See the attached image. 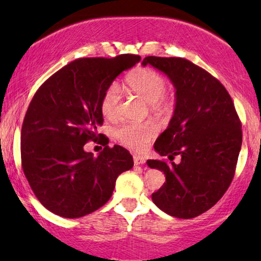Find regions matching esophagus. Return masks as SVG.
Instances as JSON below:
<instances>
[{
	"mask_svg": "<svg viewBox=\"0 0 261 261\" xmlns=\"http://www.w3.org/2000/svg\"><path fill=\"white\" fill-rule=\"evenodd\" d=\"M146 163V159L144 156H140V155H134V164L135 165H144Z\"/></svg>",
	"mask_w": 261,
	"mask_h": 261,
	"instance_id": "obj_1",
	"label": "esophagus"
}]
</instances>
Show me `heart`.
<instances>
[{
  "label": "heart",
  "mask_w": 261,
  "mask_h": 261,
  "mask_svg": "<svg viewBox=\"0 0 261 261\" xmlns=\"http://www.w3.org/2000/svg\"><path fill=\"white\" fill-rule=\"evenodd\" d=\"M127 84L132 91L141 97L152 108L165 112L170 108V102L165 96L167 91L166 78L152 69H139L127 78ZM122 91L117 83L110 84L106 89L101 99V112L107 119L114 120L119 116ZM156 134L153 123H124L119 127L115 135L121 144L127 147L141 151Z\"/></svg>",
  "instance_id": "b5f03b06"
}]
</instances>
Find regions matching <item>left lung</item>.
I'll return each mask as SVG.
<instances>
[{
	"instance_id": "left-lung-1",
	"label": "left lung",
	"mask_w": 261,
	"mask_h": 261,
	"mask_svg": "<svg viewBox=\"0 0 261 261\" xmlns=\"http://www.w3.org/2000/svg\"><path fill=\"white\" fill-rule=\"evenodd\" d=\"M142 65L162 71L176 89L169 127L154 149L165 160H147L166 181L152 201L164 213L192 219L220 201L234 178L242 144L241 122L226 88L208 71L177 57H146ZM180 155L179 164L172 160Z\"/></svg>"
}]
</instances>
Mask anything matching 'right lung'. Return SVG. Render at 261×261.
Here are the masks:
<instances>
[{
    "label": "right lung",
    "instance_id": "add662e5",
    "mask_svg": "<svg viewBox=\"0 0 261 261\" xmlns=\"http://www.w3.org/2000/svg\"><path fill=\"white\" fill-rule=\"evenodd\" d=\"M140 56L80 58L53 73L35 92L21 129V163L39 202L56 215L77 219L112 197L116 178L133 167L126 148L97 133L103 124L101 99L121 72ZM105 146L97 157L85 152L88 141Z\"/></svg>",
    "mask_w": 261,
    "mask_h": 261
}]
</instances>
